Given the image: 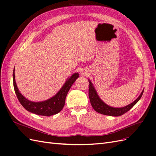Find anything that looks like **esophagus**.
Instances as JSON below:
<instances>
[{"instance_id":"obj_1","label":"esophagus","mask_w":156,"mask_h":156,"mask_svg":"<svg viewBox=\"0 0 156 156\" xmlns=\"http://www.w3.org/2000/svg\"><path fill=\"white\" fill-rule=\"evenodd\" d=\"M81 73L83 74V75H84V74H86V73L84 72V71H83V72H81Z\"/></svg>"}]
</instances>
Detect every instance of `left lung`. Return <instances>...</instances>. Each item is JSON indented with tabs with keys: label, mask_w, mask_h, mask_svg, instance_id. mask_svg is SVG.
<instances>
[{
	"label": "left lung",
	"mask_w": 156,
	"mask_h": 156,
	"mask_svg": "<svg viewBox=\"0 0 156 156\" xmlns=\"http://www.w3.org/2000/svg\"><path fill=\"white\" fill-rule=\"evenodd\" d=\"M88 82H89L88 96L90 98V101L91 105L92 106L96 112L100 113V114L108 115V116H119L124 115V113L129 111L131 108L139 101L140 98L142 97L143 92H144V90H143L142 92H141V94H140V96L136 98L133 102L130 103V104L123 107L115 108V107H112L106 104V103L103 102L98 95L97 92L95 90V88L94 87L92 82L90 81V80L88 79Z\"/></svg>",
	"instance_id": "8db88e82"
}]
</instances>
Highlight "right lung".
Returning <instances> with one entry per match:
<instances>
[{
  "mask_svg": "<svg viewBox=\"0 0 156 156\" xmlns=\"http://www.w3.org/2000/svg\"><path fill=\"white\" fill-rule=\"evenodd\" d=\"M15 69V68H14ZM13 72V83L14 90L19 101L25 109L34 114L41 116H50L57 114L62 109L64 104L66 98L68 94L69 90L72 86L73 83L79 77L78 73H73L72 76L69 77L65 82L63 87L58 92V93L53 97L44 101L34 102L27 100L19 91V89L16 83L15 70Z\"/></svg>",
  "mask_w": 156,
  "mask_h": 156,
  "instance_id": "right-lung-1",
  "label": "right lung"
}]
</instances>
